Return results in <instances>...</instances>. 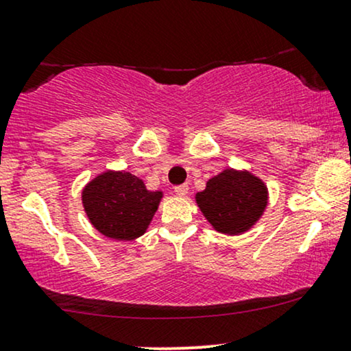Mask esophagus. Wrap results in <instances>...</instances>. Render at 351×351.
Masks as SVG:
<instances>
[{
    "mask_svg": "<svg viewBox=\"0 0 351 351\" xmlns=\"http://www.w3.org/2000/svg\"><path fill=\"white\" fill-rule=\"evenodd\" d=\"M188 191H189L188 184H178V186H175V193L178 194V196H186Z\"/></svg>",
    "mask_w": 351,
    "mask_h": 351,
    "instance_id": "esophagus-1",
    "label": "esophagus"
}]
</instances>
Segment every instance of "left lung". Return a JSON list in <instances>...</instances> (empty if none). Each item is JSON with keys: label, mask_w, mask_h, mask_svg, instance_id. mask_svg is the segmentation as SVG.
Masks as SVG:
<instances>
[{"label": "left lung", "mask_w": 351, "mask_h": 351, "mask_svg": "<svg viewBox=\"0 0 351 351\" xmlns=\"http://www.w3.org/2000/svg\"><path fill=\"white\" fill-rule=\"evenodd\" d=\"M196 202L217 232L240 235L250 230L268 206V188L247 170L227 168L206 183Z\"/></svg>", "instance_id": "8db88e82"}]
</instances>
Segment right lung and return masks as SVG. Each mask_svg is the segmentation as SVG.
I'll return each mask as SVG.
<instances>
[{"instance_id": "add662e5", "label": "right lung", "mask_w": 351, "mask_h": 351, "mask_svg": "<svg viewBox=\"0 0 351 351\" xmlns=\"http://www.w3.org/2000/svg\"><path fill=\"white\" fill-rule=\"evenodd\" d=\"M162 191H149L129 171L106 170L82 191L84 213L104 237L134 240L145 234L157 213Z\"/></svg>"}]
</instances>
